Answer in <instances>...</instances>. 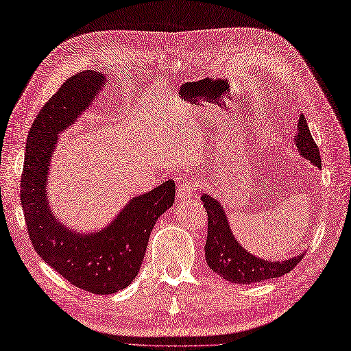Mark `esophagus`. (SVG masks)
Listing matches in <instances>:
<instances>
[{
	"mask_svg": "<svg viewBox=\"0 0 351 351\" xmlns=\"http://www.w3.org/2000/svg\"><path fill=\"white\" fill-rule=\"evenodd\" d=\"M193 193H195V189H193V180L186 176L180 179V182L178 185V193H176L178 199L180 201L188 199L193 195Z\"/></svg>",
	"mask_w": 351,
	"mask_h": 351,
	"instance_id": "obj_1",
	"label": "esophagus"
}]
</instances>
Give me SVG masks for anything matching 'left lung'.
<instances>
[{
  "instance_id": "8db88e82",
  "label": "left lung",
  "mask_w": 351,
  "mask_h": 351,
  "mask_svg": "<svg viewBox=\"0 0 351 351\" xmlns=\"http://www.w3.org/2000/svg\"><path fill=\"white\" fill-rule=\"evenodd\" d=\"M293 141L302 158L309 160L315 167L321 169L319 150L309 133L304 114H301L300 120H298ZM201 201L206 214H208L205 261L206 265L218 276H221L231 283L250 285L267 279L280 278L285 274H289L301 262L304 253L285 258V261L270 262L247 252L239 243L236 236L232 234L227 213L223 208L221 201L206 191H201Z\"/></svg>"
}]
</instances>
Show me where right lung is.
Instances as JSON below:
<instances>
[{
    "label": "right lung",
    "instance_id": "1",
    "mask_svg": "<svg viewBox=\"0 0 351 351\" xmlns=\"http://www.w3.org/2000/svg\"><path fill=\"white\" fill-rule=\"evenodd\" d=\"M107 82L97 71L76 73L45 104L25 143L20 185L37 254L73 287L97 295L119 292L136 279L156 221L175 202V182L169 179L133 197L104 228L88 232L64 226L51 211L47 184L59 134L93 107Z\"/></svg>",
    "mask_w": 351,
    "mask_h": 351
}]
</instances>
